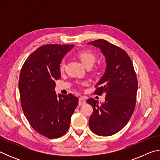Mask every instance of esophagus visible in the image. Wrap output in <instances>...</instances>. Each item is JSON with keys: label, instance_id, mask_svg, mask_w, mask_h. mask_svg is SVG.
Instances as JSON below:
<instances>
[{"label": "esophagus", "instance_id": "obj_1", "mask_svg": "<svg viewBox=\"0 0 160 160\" xmlns=\"http://www.w3.org/2000/svg\"><path fill=\"white\" fill-rule=\"evenodd\" d=\"M85 103H86V101L85 99H84L83 97H80V98L79 99V103H78L80 106H82V105L85 104Z\"/></svg>", "mask_w": 160, "mask_h": 160}]
</instances>
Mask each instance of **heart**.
Returning a JSON list of instances; mask_svg holds the SVG:
<instances>
[{"label": "heart", "instance_id": "b5f03b06", "mask_svg": "<svg viewBox=\"0 0 160 160\" xmlns=\"http://www.w3.org/2000/svg\"><path fill=\"white\" fill-rule=\"evenodd\" d=\"M78 57L86 68H91L96 61V56L93 52L89 50H83L78 53ZM64 63L62 62L61 64V69H63Z\"/></svg>", "mask_w": 160, "mask_h": 160}]
</instances>
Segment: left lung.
<instances>
[{"mask_svg":"<svg viewBox=\"0 0 160 160\" xmlns=\"http://www.w3.org/2000/svg\"><path fill=\"white\" fill-rule=\"evenodd\" d=\"M99 48L105 57L106 70L97 82L94 93L105 94V102L94 99L87 102L93 108L89 120L91 131L100 136H110L121 131L134 112L138 80L131 59L125 51L106 40L88 43Z\"/></svg>","mask_w":160,"mask_h":160,"instance_id":"obj_1","label":"left lung"}]
</instances>
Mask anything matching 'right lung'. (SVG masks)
<instances>
[{
    "label": "right lung",
    "instance_id": "right-lung-1",
    "mask_svg": "<svg viewBox=\"0 0 160 160\" xmlns=\"http://www.w3.org/2000/svg\"><path fill=\"white\" fill-rule=\"evenodd\" d=\"M74 45L42 46L27 58L19 78L21 106L32 128L48 138H57L68 131L78 104L71 94H57L55 80L60 79L64 56Z\"/></svg>",
    "mask_w": 160,
    "mask_h": 160
}]
</instances>
